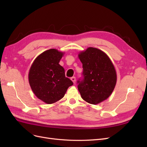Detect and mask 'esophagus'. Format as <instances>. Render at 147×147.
<instances>
[{"instance_id": "1", "label": "esophagus", "mask_w": 147, "mask_h": 147, "mask_svg": "<svg viewBox=\"0 0 147 147\" xmlns=\"http://www.w3.org/2000/svg\"><path fill=\"white\" fill-rule=\"evenodd\" d=\"M71 80H72V82H73V83H75V81H76V79H75V77H71Z\"/></svg>"}]
</instances>
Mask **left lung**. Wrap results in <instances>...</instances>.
Masks as SVG:
<instances>
[{
  "label": "left lung",
  "mask_w": 147,
  "mask_h": 147,
  "mask_svg": "<svg viewBox=\"0 0 147 147\" xmlns=\"http://www.w3.org/2000/svg\"><path fill=\"white\" fill-rule=\"evenodd\" d=\"M83 64L82 80L77 83L82 99L91 104H97L112 94L117 83V72L109 57L104 51L93 47L80 52Z\"/></svg>",
  "instance_id": "8db88e82"
}]
</instances>
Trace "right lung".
I'll return each mask as SVG.
<instances>
[{
  "instance_id": "add662e5",
  "label": "right lung",
  "mask_w": 147,
  "mask_h": 147,
  "mask_svg": "<svg viewBox=\"0 0 147 147\" xmlns=\"http://www.w3.org/2000/svg\"><path fill=\"white\" fill-rule=\"evenodd\" d=\"M64 54L56 49H50L38 55L31 65L29 82L38 99L51 104L64 96L73 82L65 77L59 61Z\"/></svg>"
}]
</instances>
